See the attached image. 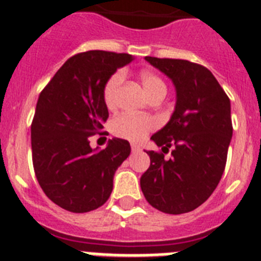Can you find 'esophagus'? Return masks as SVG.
<instances>
[{
  "mask_svg": "<svg viewBox=\"0 0 261 261\" xmlns=\"http://www.w3.org/2000/svg\"><path fill=\"white\" fill-rule=\"evenodd\" d=\"M141 150V147L138 146V145H136V144H132V151L133 153H137V151H140Z\"/></svg>",
  "mask_w": 261,
  "mask_h": 261,
  "instance_id": "1",
  "label": "esophagus"
}]
</instances>
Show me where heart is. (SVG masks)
<instances>
[{
    "label": "heart",
    "instance_id": "b5f03b06",
    "mask_svg": "<svg viewBox=\"0 0 261 261\" xmlns=\"http://www.w3.org/2000/svg\"><path fill=\"white\" fill-rule=\"evenodd\" d=\"M124 80L123 71H116L108 78L103 87V100L108 108H114L117 102V90ZM140 82L146 95L150 98L156 93H166V85L162 78L153 71L144 70L140 73ZM155 126V121L151 117L138 115L124 114L117 116L112 121V132L117 137L125 138L129 141H140Z\"/></svg>",
    "mask_w": 261,
    "mask_h": 261
}]
</instances>
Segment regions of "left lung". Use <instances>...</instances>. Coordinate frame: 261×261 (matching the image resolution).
Wrapping results in <instances>:
<instances>
[{
	"instance_id": "1",
	"label": "left lung",
	"mask_w": 261,
	"mask_h": 261,
	"mask_svg": "<svg viewBox=\"0 0 261 261\" xmlns=\"http://www.w3.org/2000/svg\"><path fill=\"white\" fill-rule=\"evenodd\" d=\"M176 90L171 119L151 136L167 152L146 151L150 167L140 183L145 199L168 214L188 213L209 199L221 180L232 137L231 108L218 81L205 66L176 59L145 57Z\"/></svg>"
}]
</instances>
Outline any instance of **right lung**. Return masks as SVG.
<instances>
[{"instance_id":"right-lung-1","label":"right lung","mask_w":261,"mask_h":261,"mask_svg":"<svg viewBox=\"0 0 261 261\" xmlns=\"http://www.w3.org/2000/svg\"><path fill=\"white\" fill-rule=\"evenodd\" d=\"M132 60L128 53H78L39 95L31 124L32 163L41 190L65 211L86 213L102 206L112 192L115 171L130 154L126 140L112 138L98 150L90 147L89 137L108 119L106 82Z\"/></svg>"}]
</instances>
